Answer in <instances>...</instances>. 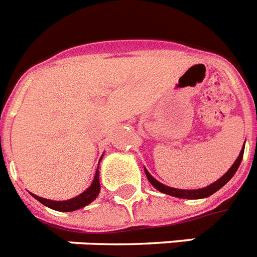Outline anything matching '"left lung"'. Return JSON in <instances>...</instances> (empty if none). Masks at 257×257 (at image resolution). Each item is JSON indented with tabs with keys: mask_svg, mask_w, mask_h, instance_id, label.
<instances>
[{
	"mask_svg": "<svg viewBox=\"0 0 257 257\" xmlns=\"http://www.w3.org/2000/svg\"><path fill=\"white\" fill-rule=\"evenodd\" d=\"M243 154H244V147L243 150L240 151L239 157L235 161V163L232 164V167L229 168L228 171L225 172L224 175L221 176L220 179L216 180L215 183L210 184L208 187H204V188H200V190H176V188H172V187H167L164 186V184L159 183L157 179H154L153 176L150 175L149 171L145 170L146 176H147V179L150 180V183L153 184L158 191H161L163 194L171 195V196H175V198H182V199H202V198H207V196H210V195L215 194L217 190H220L221 187L224 186L227 182H228L233 175H235V172L237 171V168L240 166V162L243 159Z\"/></svg>",
	"mask_w": 257,
	"mask_h": 257,
	"instance_id": "1",
	"label": "left lung"
}]
</instances>
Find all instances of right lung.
I'll list each match as a JSON object with an SVG mask.
<instances>
[{
  "label": "right lung",
  "instance_id": "1",
  "mask_svg": "<svg viewBox=\"0 0 257 257\" xmlns=\"http://www.w3.org/2000/svg\"><path fill=\"white\" fill-rule=\"evenodd\" d=\"M100 190L99 186V171L96 170L95 172V178H94L93 183L91 186L87 188V190L83 192V194L78 195L77 198L70 199V200H65V202H54V200H49V199H44L40 198V196H37V195H33L34 198L38 200L40 203H42L44 206L49 207L51 210L55 211H62V212H70V211H75L79 210L82 207L87 206L90 203L93 202L94 199L98 196Z\"/></svg>",
  "mask_w": 257,
  "mask_h": 257
}]
</instances>
